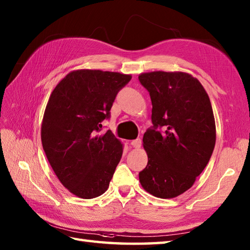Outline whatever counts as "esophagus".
I'll return each mask as SVG.
<instances>
[{"label":"esophagus","instance_id":"esophagus-1","mask_svg":"<svg viewBox=\"0 0 250 250\" xmlns=\"http://www.w3.org/2000/svg\"><path fill=\"white\" fill-rule=\"evenodd\" d=\"M131 145L133 146L134 148H140L141 145H142V140L141 139H137V140H134L131 142Z\"/></svg>","mask_w":250,"mask_h":250}]
</instances>
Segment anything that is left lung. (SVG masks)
Here are the masks:
<instances>
[{
  "mask_svg": "<svg viewBox=\"0 0 250 250\" xmlns=\"http://www.w3.org/2000/svg\"><path fill=\"white\" fill-rule=\"evenodd\" d=\"M139 79L150 94L153 124L143 137L148 163L139 174L140 183L157 198H176L192 187L213 153L216 124L210 100L188 73L155 71L140 74Z\"/></svg>",
  "mask_w": 250,
  "mask_h": 250,
  "instance_id": "8db88e82",
  "label": "left lung"
}]
</instances>
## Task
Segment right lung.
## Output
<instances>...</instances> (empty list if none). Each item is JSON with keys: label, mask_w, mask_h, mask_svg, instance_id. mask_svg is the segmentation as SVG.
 I'll return each mask as SVG.
<instances>
[{"label": "right lung", "mask_w": 250, "mask_h": 250, "mask_svg": "<svg viewBox=\"0 0 250 250\" xmlns=\"http://www.w3.org/2000/svg\"><path fill=\"white\" fill-rule=\"evenodd\" d=\"M130 74L101 70L72 71L58 83L42 121L41 139L48 162L74 195L93 199L107 190L124 151L102 122Z\"/></svg>", "instance_id": "right-lung-1"}]
</instances>
